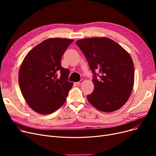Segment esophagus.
<instances>
[{
	"mask_svg": "<svg viewBox=\"0 0 156 156\" xmlns=\"http://www.w3.org/2000/svg\"><path fill=\"white\" fill-rule=\"evenodd\" d=\"M83 81H84L83 80H81L80 81H78V82H76V84L78 85H81V84H82V83H83Z\"/></svg>",
	"mask_w": 156,
	"mask_h": 156,
	"instance_id": "obj_1",
	"label": "esophagus"
}]
</instances>
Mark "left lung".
Instances as JSON below:
<instances>
[{
  "mask_svg": "<svg viewBox=\"0 0 156 156\" xmlns=\"http://www.w3.org/2000/svg\"><path fill=\"white\" fill-rule=\"evenodd\" d=\"M76 44L94 74V90L87 95L88 102L102 112L118 110L128 101L134 85V64L129 54L107 37L87 38Z\"/></svg>",
  "mask_w": 156,
  "mask_h": 156,
  "instance_id": "1",
  "label": "left lung"
}]
</instances>
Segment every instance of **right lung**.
<instances>
[{
  "mask_svg": "<svg viewBox=\"0 0 156 156\" xmlns=\"http://www.w3.org/2000/svg\"><path fill=\"white\" fill-rule=\"evenodd\" d=\"M73 39L51 38L33 48L24 57L19 70L21 94L30 108L40 114L55 112L66 101L73 82L69 71L61 66L62 55ZM61 76L57 78V73Z\"/></svg>",
  "mask_w": 156,
  "mask_h": 156,
  "instance_id": "1",
  "label": "right lung"
}]
</instances>
